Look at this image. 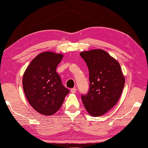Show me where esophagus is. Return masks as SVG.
Listing matches in <instances>:
<instances>
[{
	"mask_svg": "<svg viewBox=\"0 0 148 148\" xmlns=\"http://www.w3.org/2000/svg\"><path fill=\"white\" fill-rule=\"evenodd\" d=\"M71 92L72 93H76V88H72L71 89Z\"/></svg>",
	"mask_w": 148,
	"mask_h": 148,
	"instance_id": "34e87169",
	"label": "esophagus"
}]
</instances>
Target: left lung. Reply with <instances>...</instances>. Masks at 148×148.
<instances>
[{"label":"left lung","mask_w":148,"mask_h":148,"mask_svg":"<svg viewBox=\"0 0 148 148\" xmlns=\"http://www.w3.org/2000/svg\"><path fill=\"white\" fill-rule=\"evenodd\" d=\"M89 72V89L82 95L87 112L101 116L118 102L125 85V77L117 61L104 50L92 49L79 53Z\"/></svg>","instance_id":"obj_1"}]
</instances>
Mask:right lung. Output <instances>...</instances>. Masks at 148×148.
<instances>
[{"instance_id": "add662e5", "label": "right lung", "mask_w": 148, "mask_h": 148, "mask_svg": "<svg viewBox=\"0 0 148 148\" xmlns=\"http://www.w3.org/2000/svg\"><path fill=\"white\" fill-rule=\"evenodd\" d=\"M63 55L46 51L40 53L24 72L23 87L29 103L44 116H51L62 106L69 90L57 73Z\"/></svg>"}]
</instances>
